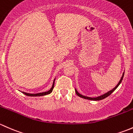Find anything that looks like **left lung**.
<instances>
[{
	"label": "left lung",
	"mask_w": 133,
	"mask_h": 133,
	"mask_svg": "<svg viewBox=\"0 0 133 133\" xmlns=\"http://www.w3.org/2000/svg\"><path fill=\"white\" fill-rule=\"evenodd\" d=\"M124 72H123V74H122V76L121 79H120V80L119 81L118 83L117 84V85L113 89V90H110V91H108L107 93H106V94H103V95H101V96H98V97H87V96H84V95H81V94H79V92H78L77 91L76 89H75V90H76V93L77 95H78L79 97H81V98H85V99H88V100H91V101H100V100H102L104 99V98H106V97H108L109 95H110L111 94H112V93L113 92V91H115V90H116V89L118 87L119 85H120V84L121 83L123 79V77H124Z\"/></svg>",
	"instance_id": "1"
}]
</instances>
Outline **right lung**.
Instances as JSON below:
<instances>
[{"instance_id":"right-lung-1","label":"right lung","mask_w":133,"mask_h":133,"mask_svg":"<svg viewBox=\"0 0 133 133\" xmlns=\"http://www.w3.org/2000/svg\"><path fill=\"white\" fill-rule=\"evenodd\" d=\"M56 79V78H55ZM54 81H55V79L54 80V82H53L52 86L51 88L47 91H45V92H42V93H38V94H28V93L26 92H24V91H22V93H23L24 94H25V95H27V96H30V97H39V96H43V95H48V94H50V93L52 91L53 88H54Z\"/></svg>"}]
</instances>
